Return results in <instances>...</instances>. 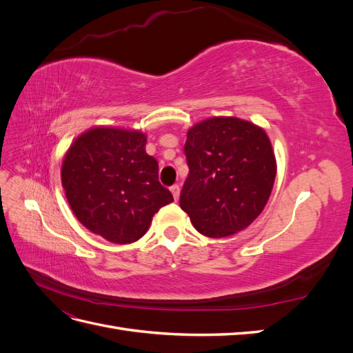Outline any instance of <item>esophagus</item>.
Listing matches in <instances>:
<instances>
[{
    "label": "esophagus",
    "instance_id": "1",
    "mask_svg": "<svg viewBox=\"0 0 353 353\" xmlns=\"http://www.w3.org/2000/svg\"><path fill=\"white\" fill-rule=\"evenodd\" d=\"M170 191H172V196H174V199H175V200H178V197H179V185H178V184L172 185V187H170Z\"/></svg>",
    "mask_w": 353,
    "mask_h": 353
}]
</instances>
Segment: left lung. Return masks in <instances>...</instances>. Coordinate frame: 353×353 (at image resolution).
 I'll use <instances>...</instances> for the list:
<instances>
[{"instance_id":"8db88e82","label":"left lung","mask_w":353,"mask_h":353,"mask_svg":"<svg viewBox=\"0 0 353 353\" xmlns=\"http://www.w3.org/2000/svg\"><path fill=\"white\" fill-rule=\"evenodd\" d=\"M184 153L190 172L179 206L200 234L228 237L261 215L276 165L270 138L259 126L237 117H212L188 131Z\"/></svg>"}]
</instances>
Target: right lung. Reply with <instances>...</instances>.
<instances>
[{
  "label": "right lung",
  "mask_w": 353,
  "mask_h": 353,
  "mask_svg": "<svg viewBox=\"0 0 353 353\" xmlns=\"http://www.w3.org/2000/svg\"><path fill=\"white\" fill-rule=\"evenodd\" d=\"M140 131L94 128L72 144L63 160L61 184L83 227L117 244L134 243L154 213L174 201L159 183V165L145 153Z\"/></svg>",
  "instance_id": "obj_1"
}]
</instances>
